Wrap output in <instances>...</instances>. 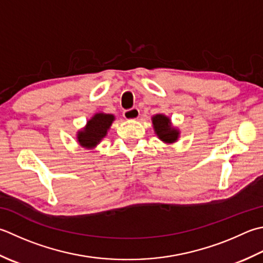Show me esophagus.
I'll return each instance as SVG.
<instances>
[{"label":"esophagus","mask_w":263,"mask_h":263,"mask_svg":"<svg viewBox=\"0 0 263 263\" xmlns=\"http://www.w3.org/2000/svg\"><path fill=\"white\" fill-rule=\"evenodd\" d=\"M140 115V111H139L138 108L133 107L131 109H126L123 111V116H124L125 120L128 121H132V120H137V118Z\"/></svg>","instance_id":"1"}]
</instances>
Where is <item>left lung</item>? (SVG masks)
Here are the masks:
<instances>
[{
  "label": "left lung",
  "mask_w": 263,
  "mask_h": 263,
  "mask_svg": "<svg viewBox=\"0 0 263 263\" xmlns=\"http://www.w3.org/2000/svg\"><path fill=\"white\" fill-rule=\"evenodd\" d=\"M154 130L157 137L165 143H173L178 140L180 132L178 128L172 126L171 120L165 115L157 114L152 117Z\"/></svg>",
  "instance_id": "8db88e82"
}]
</instances>
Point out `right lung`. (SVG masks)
<instances>
[{"instance_id":"add662e5","label":"right lung","mask_w":263,"mask_h":263,"mask_svg":"<svg viewBox=\"0 0 263 263\" xmlns=\"http://www.w3.org/2000/svg\"><path fill=\"white\" fill-rule=\"evenodd\" d=\"M115 120V116L105 112L97 114L87 121L84 128L77 132V141L86 149L95 148L107 136V131Z\"/></svg>"}]
</instances>
